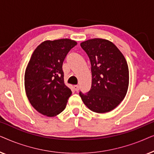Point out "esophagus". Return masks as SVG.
<instances>
[{"label": "esophagus", "mask_w": 154, "mask_h": 154, "mask_svg": "<svg viewBox=\"0 0 154 154\" xmlns=\"http://www.w3.org/2000/svg\"><path fill=\"white\" fill-rule=\"evenodd\" d=\"M73 89H74L75 91L78 92V91H79V89H80L79 85H74V86H73Z\"/></svg>", "instance_id": "esophagus-1"}]
</instances>
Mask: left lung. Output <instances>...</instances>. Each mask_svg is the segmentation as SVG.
<instances>
[{
  "label": "left lung",
  "mask_w": 154,
  "mask_h": 154,
  "mask_svg": "<svg viewBox=\"0 0 154 154\" xmlns=\"http://www.w3.org/2000/svg\"><path fill=\"white\" fill-rule=\"evenodd\" d=\"M91 64L92 86L88 92H79L84 104L96 113L115 109L127 93L129 69L123 54L111 41L93 38L81 43Z\"/></svg>",
  "instance_id": "obj_1"
}]
</instances>
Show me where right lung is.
I'll list each match as a JSON object with an SVG mask.
<instances>
[{
	"label": "right lung",
	"mask_w": 154,
	"mask_h": 154,
	"mask_svg": "<svg viewBox=\"0 0 154 154\" xmlns=\"http://www.w3.org/2000/svg\"><path fill=\"white\" fill-rule=\"evenodd\" d=\"M76 45L67 38L45 41L33 52L25 71V90L29 102L41 114L55 116L66 108L72 92L64 84L62 65Z\"/></svg>",
	"instance_id": "right-lung-1"
}]
</instances>
